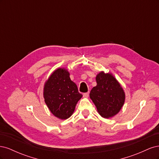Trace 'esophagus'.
Masks as SVG:
<instances>
[{
    "mask_svg": "<svg viewBox=\"0 0 159 159\" xmlns=\"http://www.w3.org/2000/svg\"><path fill=\"white\" fill-rule=\"evenodd\" d=\"M89 92H88V93H84V94H83V96H84V98H88L89 97Z\"/></svg>",
    "mask_w": 159,
    "mask_h": 159,
    "instance_id": "esophagus-1",
    "label": "esophagus"
}]
</instances>
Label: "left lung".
Here are the masks:
<instances>
[{"mask_svg":"<svg viewBox=\"0 0 159 159\" xmlns=\"http://www.w3.org/2000/svg\"><path fill=\"white\" fill-rule=\"evenodd\" d=\"M95 80L97 85L91 90L89 97L101 116L105 119L113 117L125 103L124 90L111 74L101 71Z\"/></svg>","mask_w":159,"mask_h":159,"instance_id":"8db88e82","label":"left lung"}]
</instances>
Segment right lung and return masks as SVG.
Returning a JSON list of instances; mask_svg holds the SVG:
<instances>
[{
    "instance_id": "right-lung-1",
    "label": "right lung",
    "mask_w": 159,
    "mask_h": 159,
    "mask_svg": "<svg viewBox=\"0 0 159 159\" xmlns=\"http://www.w3.org/2000/svg\"><path fill=\"white\" fill-rule=\"evenodd\" d=\"M43 93L51 113L60 119L69 118L82 98L76 84L71 80L68 71L60 68L53 71L47 80Z\"/></svg>"
}]
</instances>
